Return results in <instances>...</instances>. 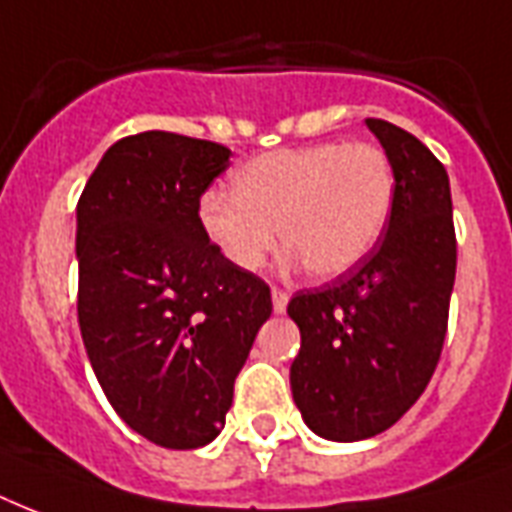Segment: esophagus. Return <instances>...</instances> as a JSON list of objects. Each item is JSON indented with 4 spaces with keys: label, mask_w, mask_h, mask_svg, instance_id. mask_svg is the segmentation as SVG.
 <instances>
[{
    "label": "esophagus",
    "mask_w": 512,
    "mask_h": 512,
    "mask_svg": "<svg viewBox=\"0 0 512 512\" xmlns=\"http://www.w3.org/2000/svg\"><path fill=\"white\" fill-rule=\"evenodd\" d=\"M288 293L280 291V288H272V310H275V315H283L285 307H288Z\"/></svg>",
    "instance_id": "34e87169"
}]
</instances>
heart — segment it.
<instances>
[{"instance_id":"1","label":"heart","mask_w":512,"mask_h":512,"mask_svg":"<svg viewBox=\"0 0 512 512\" xmlns=\"http://www.w3.org/2000/svg\"><path fill=\"white\" fill-rule=\"evenodd\" d=\"M395 200L390 157L374 144L299 146L261 154L235 173V192L208 189L197 202L205 237L240 272L275 251L315 277H339L382 240Z\"/></svg>"}]
</instances>
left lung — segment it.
Instances as JSON below:
<instances>
[{
    "mask_svg": "<svg viewBox=\"0 0 512 512\" xmlns=\"http://www.w3.org/2000/svg\"><path fill=\"white\" fill-rule=\"evenodd\" d=\"M366 128L395 173L384 240L347 275L288 304L301 334L293 403L312 433L339 443L384 433L425 392L457 275L446 168L398 125L366 120Z\"/></svg>",
    "mask_w": 512,
    "mask_h": 512,
    "instance_id": "8db88e82",
    "label": "left lung"
}]
</instances>
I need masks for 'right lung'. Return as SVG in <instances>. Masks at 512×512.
I'll return each mask as SVG.
<instances>
[{
	"instance_id": "right-lung-1",
	"label": "right lung",
	"mask_w": 512,
	"mask_h": 512,
	"mask_svg": "<svg viewBox=\"0 0 512 512\" xmlns=\"http://www.w3.org/2000/svg\"><path fill=\"white\" fill-rule=\"evenodd\" d=\"M229 154L146 130L106 149L77 202L87 358L122 422L165 449H200L221 433L272 315L267 283L232 267L197 216Z\"/></svg>"
}]
</instances>
